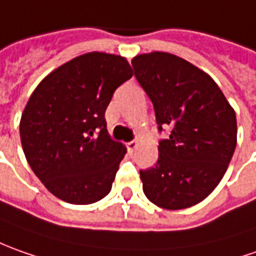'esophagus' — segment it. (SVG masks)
I'll return each instance as SVG.
<instances>
[{
    "instance_id": "1",
    "label": "esophagus",
    "mask_w": 256,
    "mask_h": 256,
    "mask_svg": "<svg viewBox=\"0 0 256 256\" xmlns=\"http://www.w3.org/2000/svg\"><path fill=\"white\" fill-rule=\"evenodd\" d=\"M126 146H128V152H134V148L137 147V142H136V140H133V142H128Z\"/></svg>"
}]
</instances>
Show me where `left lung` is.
<instances>
[{
	"instance_id": "obj_1",
	"label": "left lung",
	"mask_w": 256,
	"mask_h": 256,
	"mask_svg": "<svg viewBox=\"0 0 256 256\" xmlns=\"http://www.w3.org/2000/svg\"><path fill=\"white\" fill-rule=\"evenodd\" d=\"M140 86L154 106L158 160L140 170L146 197L157 207L182 210L201 202L224 177L236 146V118L224 93L182 58L152 52L133 58Z\"/></svg>"
}]
</instances>
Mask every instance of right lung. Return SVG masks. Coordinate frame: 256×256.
Listing matches in <instances>:
<instances>
[{
    "instance_id": "obj_1",
    "label": "right lung",
    "mask_w": 256,
    "mask_h": 256,
    "mask_svg": "<svg viewBox=\"0 0 256 256\" xmlns=\"http://www.w3.org/2000/svg\"><path fill=\"white\" fill-rule=\"evenodd\" d=\"M132 76L126 58L89 52L56 68L32 92L21 143L32 172L55 197L84 206L110 192L126 147L110 138L104 112Z\"/></svg>"
}]
</instances>
